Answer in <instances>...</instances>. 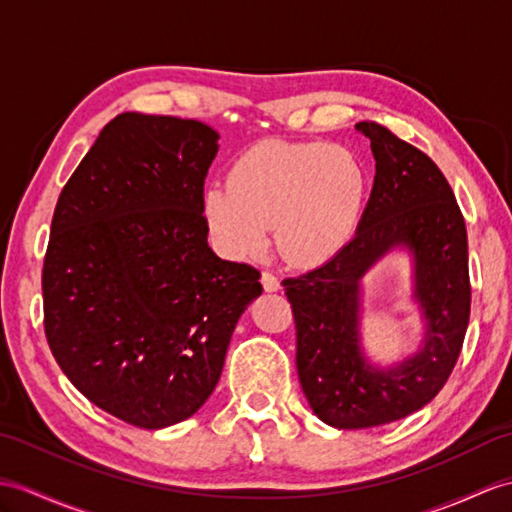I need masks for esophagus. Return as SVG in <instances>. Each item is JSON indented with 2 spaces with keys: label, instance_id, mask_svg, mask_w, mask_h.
I'll return each mask as SVG.
<instances>
[{
  "label": "esophagus",
  "instance_id": "1",
  "mask_svg": "<svg viewBox=\"0 0 512 512\" xmlns=\"http://www.w3.org/2000/svg\"><path fill=\"white\" fill-rule=\"evenodd\" d=\"M261 285H264L266 292H277L281 288L279 279L272 272H261Z\"/></svg>",
  "mask_w": 512,
  "mask_h": 512
}]
</instances>
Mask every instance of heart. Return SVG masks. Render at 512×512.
I'll list each match as a JSON object with an SVG mask.
<instances>
[{"label":"heart","instance_id":"1","mask_svg":"<svg viewBox=\"0 0 512 512\" xmlns=\"http://www.w3.org/2000/svg\"><path fill=\"white\" fill-rule=\"evenodd\" d=\"M229 185H209L200 209L231 259L264 251L268 227L292 266H320L349 244L366 202V172L338 144L266 139L235 159Z\"/></svg>","mask_w":512,"mask_h":512}]
</instances>
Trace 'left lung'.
I'll return each mask as SVG.
<instances>
[{"label": "left lung", "mask_w": 512, "mask_h": 512, "mask_svg": "<svg viewBox=\"0 0 512 512\" xmlns=\"http://www.w3.org/2000/svg\"><path fill=\"white\" fill-rule=\"evenodd\" d=\"M371 139L375 181L353 240L327 264L285 279L296 323V371L316 417L338 430L399 421L427 406L447 382L471 310L467 229L436 163L388 128L355 124ZM409 253L420 349L390 367L361 342V281L390 252Z\"/></svg>", "instance_id": "8db88e82"}]
</instances>
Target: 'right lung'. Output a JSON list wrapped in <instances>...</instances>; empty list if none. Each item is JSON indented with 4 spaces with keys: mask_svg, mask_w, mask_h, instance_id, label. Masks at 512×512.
I'll return each mask as SVG.
<instances>
[{
    "mask_svg": "<svg viewBox=\"0 0 512 512\" xmlns=\"http://www.w3.org/2000/svg\"><path fill=\"white\" fill-rule=\"evenodd\" d=\"M218 139L196 120L117 115L54 209L47 342L82 395L144 430L200 410L261 294L259 270L207 244L200 200Z\"/></svg>",
    "mask_w": 512,
    "mask_h": 512,
    "instance_id": "obj_1",
    "label": "right lung"
}]
</instances>
